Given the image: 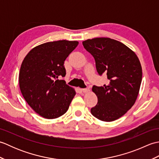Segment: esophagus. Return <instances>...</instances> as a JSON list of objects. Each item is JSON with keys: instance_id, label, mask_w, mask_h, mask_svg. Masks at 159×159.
<instances>
[{"instance_id": "1", "label": "esophagus", "mask_w": 159, "mask_h": 159, "mask_svg": "<svg viewBox=\"0 0 159 159\" xmlns=\"http://www.w3.org/2000/svg\"><path fill=\"white\" fill-rule=\"evenodd\" d=\"M81 90L83 93H87L89 92V89L88 88H83V89H81Z\"/></svg>"}]
</instances>
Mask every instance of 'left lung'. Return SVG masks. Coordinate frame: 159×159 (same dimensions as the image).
<instances>
[{
	"mask_svg": "<svg viewBox=\"0 0 159 159\" xmlns=\"http://www.w3.org/2000/svg\"><path fill=\"white\" fill-rule=\"evenodd\" d=\"M83 45L95 59L99 75L105 72L110 80L108 85L93 86L98 103L91 113L101 121L116 120L134 105L139 94L142 80L139 60L126 45L109 38L87 39Z\"/></svg>",
	"mask_w": 159,
	"mask_h": 159,
	"instance_id": "left-lung-1",
	"label": "left lung"
}]
</instances>
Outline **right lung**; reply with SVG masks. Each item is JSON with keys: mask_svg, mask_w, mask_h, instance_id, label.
Returning <instances> with one entry per match:
<instances>
[{"mask_svg": "<svg viewBox=\"0 0 159 159\" xmlns=\"http://www.w3.org/2000/svg\"><path fill=\"white\" fill-rule=\"evenodd\" d=\"M79 44L77 41L50 42L33 48L20 67L19 85L29 105L46 119L66 113L76 92L59 77L66 76L64 61Z\"/></svg>", "mask_w": 159, "mask_h": 159, "instance_id": "1", "label": "right lung"}]
</instances>
